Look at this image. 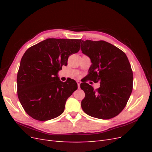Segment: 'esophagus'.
<instances>
[{
    "label": "esophagus",
    "instance_id": "34e87169",
    "mask_svg": "<svg viewBox=\"0 0 152 152\" xmlns=\"http://www.w3.org/2000/svg\"><path fill=\"white\" fill-rule=\"evenodd\" d=\"M77 83L78 84V88H80V85L81 84V81L80 80H77Z\"/></svg>",
    "mask_w": 152,
    "mask_h": 152
}]
</instances>
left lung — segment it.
I'll list each match as a JSON object with an SVG mask.
<instances>
[{
	"label": "left lung",
	"instance_id": "8db88e82",
	"mask_svg": "<svg viewBox=\"0 0 152 152\" xmlns=\"http://www.w3.org/2000/svg\"><path fill=\"white\" fill-rule=\"evenodd\" d=\"M81 50L92 63L87 79L100 82L96 91L86 82L80 84L85 93L82 108L93 117L113 118L125 108L132 91L133 74L126 54L104 40H82Z\"/></svg>",
	"mask_w": 152,
	"mask_h": 152
}]
</instances>
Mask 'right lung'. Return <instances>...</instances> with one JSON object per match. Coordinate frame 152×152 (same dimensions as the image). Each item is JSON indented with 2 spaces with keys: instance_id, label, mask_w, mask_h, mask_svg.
Returning <instances> with one entry per match:
<instances>
[{
  "instance_id": "add662e5",
  "label": "right lung",
  "mask_w": 152,
  "mask_h": 152,
  "mask_svg": "<svg viewBox=\"0 0 152 152\" xmlns=\"http://www.w3.org/2000/svg\"><path fill=\"white\" fill-rule=\"evenodd\" d=\"M81 39H48L23 56L17 75L18 96L26 113L45 121L60 115L67 99L77 89L73 79L61 82L58 73L68 58L79 52Z\"/></svg>"
}]
</instances>
